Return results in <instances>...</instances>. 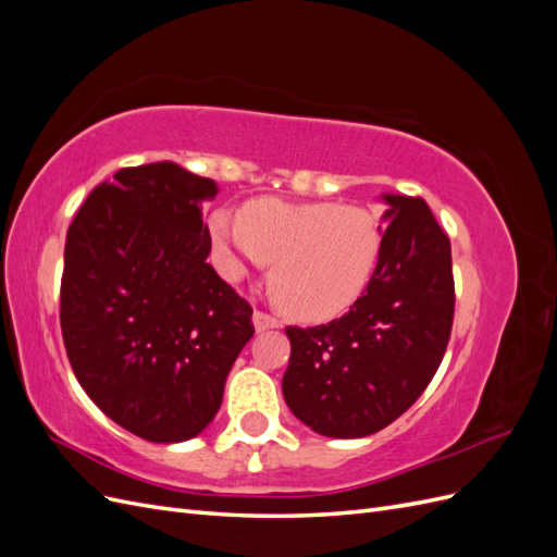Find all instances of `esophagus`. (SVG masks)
Instances as JSON below:
<instances>
[{
	"label": "esophagus",
	"instance_id": "34e87169",
	"mask_svg": "<svg viewBox=\"0 0 557 557\" xmlns=\"http://www.w3.org/2000/svg\"><path fill=\"white\" fill-rule=\"evenodd\" d=\"M281 323L278 320L274 318V315H269V313H264V311H256L252 313V327H256V332H264V330H274V327H278Z\"/></svg>",
	"mask_w": 557,
	"mask_h": 557
}]
</instances>
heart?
Segmentation results:
<instances>
[{"instance_id": "heart-1", "label": "heart", "mask_w": 557, "mask_h": 557, "mask_svg": "<svg viewBox=\"0 0 557 557\" xmlns=\"http://www.w3.org/2000/svg\"><path fill=\"white\" fill-rule=\"evenodd\" d=\"M209 234L227 272L272 264L269 293L297 320H330L348 311L372 281L381 258L376 215L334 201L252 199L242 218L218 209Z\"/></svg>"}]
</instances>
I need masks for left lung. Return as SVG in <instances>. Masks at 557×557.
I'll return each mask as SVG.
<instances>
[{"instance_id": "8db88e82", "label": "left lung", "mask_w": 557, "mask_h": 557, "mask_svg": "<svg viewBox=\"0 0 557 557\" xmlns=\"http://www.w3.org/2000/svg\"><path fill=\"white\" fill-rule=\"evenodd\" d=\"M379 267L342 318L285 327L283 399L323 436L358 440L391 425L423 395L453 325L450 242L423 199L381 195Z\"/></svg>"}]
</instances>
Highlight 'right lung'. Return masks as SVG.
<instances>
[{"label": "right lung", "instance_id": "add662e5", "mask_svg": "<svg viewBox=\"0 0 557 557\" xmlns=\"http://www.w3.org/2000/svg\"><path fill=\"white\" fill-rule=\"evenodd\" d=\"M211 178L176 162L99 183L66 232L60 323L88 397L156 444L188 442L221 409L252 336L248 301L207 262Z\"/></svg>", "mask_w": 557, "mask_h": 557}]
</instances>
